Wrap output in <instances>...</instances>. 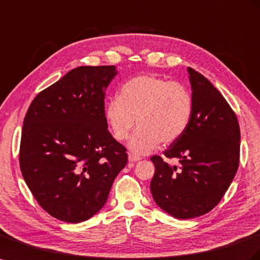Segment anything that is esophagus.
<instances>
[{
	"label": "esophagus",
	"mask_w": 260,
	"mask_h": 260,
	"mask_svg": "<svg viewBox=\"0 0 260 260\" xmlns=\"http://www.w3.org/2000/svg\"><path fill=\"white\" fill-rule=\"evenodd\" d=\"M141 158H142L141 156L136 155V154H133V153H130V154H129V156H128L129 162H131V163H133V162H138V160H140Z\"/></svg>",
	"instance_id": "1"
}]
</instances>
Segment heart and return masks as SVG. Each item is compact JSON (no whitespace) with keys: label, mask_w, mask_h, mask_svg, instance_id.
Masks as SVG:
<instances>
[{"label":"heart","mask_w":260,"mask_h":260,"mask_svg":"<svg viewBox=\"0 0 260 260\" xmlns=\"http://www.w3.org/2000/svg\"><path fill=\"white\" fill-rule=\"evenodd\" d=\"M192 111V94L185 84L143 74L125 82L119 97L109 100L105 119L117 141L129 137L137 120L139 129L128 146L135 153L147 154L160 142L171 144L184 135Z\"/></svg>","instance_id":"heart-1"}]
</instances>
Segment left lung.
<instances>
[{"mask_svg": "<svg viewBox=\"0 0 260 260\" xmlns=\"http://www.w3.org/2000/svg\"><path fill=\"white\" fill-rule=\"evenodd\" d=\"M193 111L190 123L164 155L179 159L172 166L158 155L151 192L156 205L176 219L206 214L220 202L240 163L241 132L236 115L208 79L188 68Z\"/></svg>", "mask_w": 260, "mask_h": 260, "instance_id": "obj_1", "label": "left lung"}]
</instances>
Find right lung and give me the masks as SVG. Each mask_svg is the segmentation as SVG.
<instances>
[{"instance_id": "right-lung-1", "label": "right lung", "mask_w": 260, "mask_h": 260, "mask_svg": "<svg viewBox=\"0 0 260 260\" xmlns=\"http://www.w3.org/2000/svg\"><path fill=\"white\" fill-rule=\"evenodd\" d=\"M115 66L79 67L28 108L19 166L35 199L53 217L80 223L104 207L127 149L108 131L105 92Z\"/></svg>"}]
</instances>
